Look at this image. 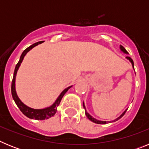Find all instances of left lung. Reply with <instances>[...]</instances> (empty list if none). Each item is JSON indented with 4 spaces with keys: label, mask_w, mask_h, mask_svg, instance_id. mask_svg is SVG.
I'll return each instance as SVG.
<instances>
[{
    "label": "left lung",
    "mask_w": 149,
    "mask_h": 149,
    "mask_svg": "<svg viewBox=\"0 0 149 149\" xmlns=\"http://www.w3.org/2000/svg\"><path fill=\"white\" fill-rule=\"evenodd\" d=\"M120 49H121V51H123V52H124V53H125V54H128V53H127V51H126L125 48H124L123 46L120 45ZM126 58H127V60H129V61L131 62V64H132V65H133V68H134V61H133L132 59H131V57H130V56H126ZM83 106H84V108L85 109V114H86V116H87L88 119H89V120H90V121H92V122H94V123H96V124H107V122H116V121L119 120V119H121V118H122V117L124 115H125V112L127 111V110H126L123 113H122V115L118 117V118H117V119H116L115 120H113V121H110V122H104V121H99V120H97V119H95V118H93V117L92 116L89 115V114L87 112H86V107H85V105H84V103L83 104Z\"/></svg>",
    "instance_id": "obj_1"
}]
</instances>
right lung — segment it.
Returning <instances> with one entry per match:
<instances>
[{
	"mask_svg": "<svg viewBox=\"0 0 149 149\" xmlns=\"http://www.w3.org/2000/svg\"><path fill=\"white\" fill-rule=\"evenodd\" d=\"M42 42H36L34 44H33L32 45H30V47H28L27 48H26L24 51H23V53L22 54L20 57V60L18 61V63H17L16 66H15V71H14V74H13V81H12V86H11V92H12V95H13V100L15 101V104L18 106V107L20 109L21 111L22 112V113L24 115H25L26 116L30 118V119H36V120H44V119H49L51 117L54 116V114L56 113V109H57V107L60 104V101H61L62 98H63V95L65 94L67 91L70 89L72 86H68L66 89H65L61 93V94L59 95V97L56 98V100L55 101L54 103L51 106L48 107H46L44 109H33L31 108V107H29L27 105H25L23 102H22L19 98L18 97L16 94V92H15V77H16V74L18 72V69L20 66L21 63H22V60H23L24 57L26 55V54L29 51L32 49L33 48H34L35 46L38 45L39 44H41Z\"/></svg>",
	"mask_w": 149,
	"mask_h": 149,
	"instance_id": "1",
	"label": "right lung"
}]
</instances>
